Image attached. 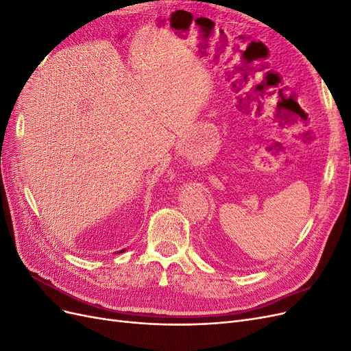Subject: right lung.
Returning a JSON list of instances; mask_svg holds the SVG:
<instances>
[{
  "mask_svg": "<svg viewBox=\"0 0 351 351\" xmlns=\"http://www.w3.org/2000/svg\"><path fill=\"white\" fill-rule=\"evenodd\" d=\"M123 252H125V249H123V250H120V252H117V253H123Z\"/></svg>",
  "mask_w": 351,
  "mask_h": 351,
  "instance_id": "add662e5",
  "label": "right lung"
}]
</instances>
